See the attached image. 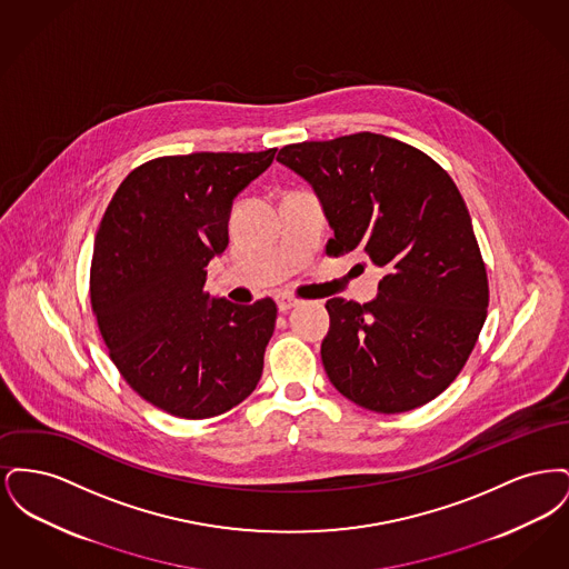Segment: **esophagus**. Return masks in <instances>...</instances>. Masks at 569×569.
<instances>
[{"label": "esophagus", "mask_w": 569, "mask_h": 569, "mask_svg": "<svg viewBox=\"0 0 569 569\" xmlns=\"http://www.w3.org/2000/svg\"><path fill=\"white\" fill-rule=\"evenodd\" d=\"M298 302H300V300H298L297 297H292V295H279V297H277L279 311H283V313H286V311H290L292 307H297Z\"/></svg>", "instance_id": "34e87169"}]
</instances>
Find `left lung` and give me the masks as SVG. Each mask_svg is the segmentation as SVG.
<instances>
[{
    "label": "left lung",
    "mask_w": 569,
    "mask_h": 569,
    "mask_svg": "<svg viewBox=\"0 0 569 569\" xmlns=\"http://www.w3.org/2000/svg\"><path fill=\"white\" fill-rule=\"evenodd\" d=\"M277 162L320 198L328 253L358 249L383 269L371 302H326V376L378 413L433 401L487 320V267L459 188L427 153L371 132L286 144Z\"/></svg>",
    "instance_id": "left-lung-1"
}]
</instances>
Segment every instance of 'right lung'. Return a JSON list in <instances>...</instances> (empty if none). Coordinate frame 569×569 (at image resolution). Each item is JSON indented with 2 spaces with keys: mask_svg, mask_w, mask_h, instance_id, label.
I'll use <instances>...</instances> for the list:
<instances>
[{
  "mask_svg": "<svg viewBox=\"0 0 569 569\" xmlns=\"http://www.w3.org/2000/svg\"><path fill=\"white\" fill-rule=\"evenodd\" d=\"M166 156L134 168L100 221L91 309L110 360L144 401L202 420L244 401L271 341L272 298L234 305L204 292L207 267L228 247L232 202L274 158Z\"/></svg>",
  "mask_w": 569,
  "mask_h": 569,
  "instance_id": "right-lung-1",
  "label": "right lung"
}]
</instances>
